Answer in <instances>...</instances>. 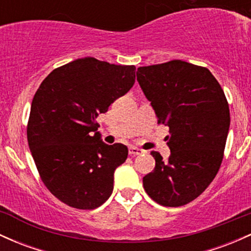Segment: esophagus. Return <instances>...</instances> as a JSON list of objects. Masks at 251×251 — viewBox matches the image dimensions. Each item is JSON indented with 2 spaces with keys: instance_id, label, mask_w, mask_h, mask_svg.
I'll use <instances>...</instances> for the list:
<instances>
[{
  "instance_id": "1",
  "label": "esophagus",
  "mask_w": 251,
  "mask_h": 251,
  "mask_svg": "<svg viewBox=\"0 0 251 251\" xmlns=\"http://www.w3.org/2000/svg\"><path fill=\"white\" fill-rule=\"evenodd\" d=\"M145 153V151L143 149H140L137 147H130L129 148V154L130 155H141V154Z\"/></svg>"
}]
</instances>
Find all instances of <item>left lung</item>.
<instances>
[{"mask_svg":"<svg viewBox=\"0 0 251 251\" xmlns=\"http://www.w3.org/2000/svg\"><path fill=\"white\" fill-rule=\"evenodd\" d=\"M136 75L157 123L170 128L171 155L163 160L151 151L155 168L143 178V187L162 206H182L206 190L221 167L229 104L206 67L172 60L139 67Z\"/></svg>","mask_w":251,"mask_h":251,"instance_id":"left-lung-1","label":"left lung"}]
</instances>
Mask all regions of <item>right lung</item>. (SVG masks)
<instances>
[{
  "label": "right lung",
  "instance_id": "add662e5",
  "mask_svg": "<svg viewBox=\"0 0 251 251\" xmlns=\"http://www.w3.org/2000/svg\"><path fill=\"white\" fill-rule=\"evenodd\" d=\"M135 70L77 59L53 70L35 92L28 145L45 186L69 206L94 210L111 196L115 170L128 148L104 143L96 118L133 88Z\"/></svg>",
  "mask_w": 251,
  "mask_h": 251
}]
</instances>
